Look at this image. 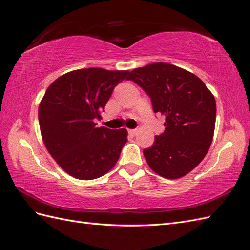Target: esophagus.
<instances>
[{"instance_id": "obj_1", "label": "esophagus", "mask_w": 250, "mask_h": 250, "mask_svg": "<svg viewBox=\"0 0 250 250\" xmlns=\"http://www.w3.org/2000/svg\"><path fill=\"white\" fill-rule=\"evenodd\" d=\"M127 131H128V134L131 136H135L137 134V129H128Z\"/></svg>"}]
</instances>
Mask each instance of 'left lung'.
I'll list each match as a JSON object with an SVG mask.
<instances>
[{"mask_svg":"<svg viewBox=\"0 0 250 250\" xmlns=\"http://www.w3.org/2000/svg\"><path fill=\"white\" fill-rule=\"evenodd\" d=\"M126 79L142 87L154 112L165 116V131L143 149L149 168L170 180L189 173L202 162L213 140V94L196 75L168 63L135 68Z\"/></svg>","mask_w":250,"mask_h":250,"instance_id":"8db88e82","label":"left lung"}]
</instances>
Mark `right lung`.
<instances>
[{
	"instance_id": "1",
	"label": "right lung",
	"mask_w": 250,
	"mask_h": 250,
	"mask_svg": "<svg viewBox=\"0 0 250 250\" xmlns=\"http://www.w3.org/2000/svg\"><path fill=\"white\" fill-rule=\"evenodd\" d=\"M128 70L84 68L52 82L38 108L43 143L65 172L79 180L106 174L118 162L127 130L97 127L95 120Z\"/></svg>"
}]
</instances>
